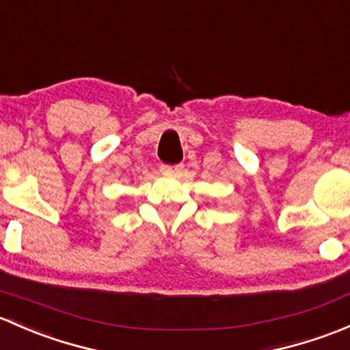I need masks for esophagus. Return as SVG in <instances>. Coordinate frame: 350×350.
I'll return each instance as SVG.
<instances>
[{
    "mask_svg": "<svg viewBox=\"0 0 350 350\" xmlns=\"http://www.w3.org/2000/svg\"><path fill=\"white\" fill-rule=\"evenodd\" d=\"M161 172L165 174H180L183 170V165L182 163H176V165H161Z\"/></svg>",
    "mask_w": 350,
    "mask_h": 350,
    "instance_id": "1",
    "label": "esophagus"
}]
</instances>
